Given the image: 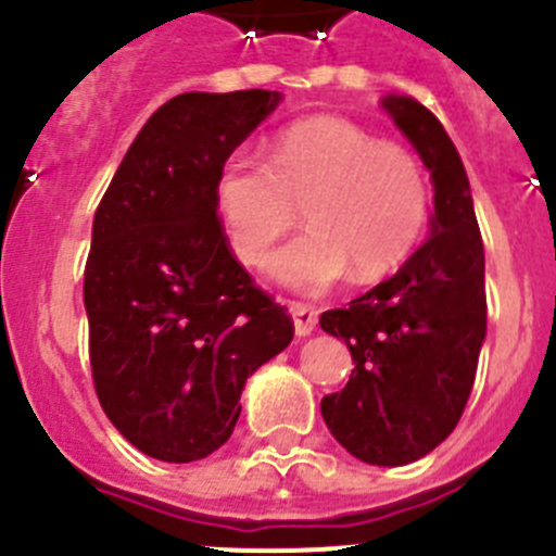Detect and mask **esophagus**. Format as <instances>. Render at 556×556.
<instances>
[{"label": "esophagus", "mask_w": 556, "mask_h": 556, "mask_svg": "<svg viewBox=\"0 0 556 556\" xmlns=\"http://www.w3.org/2000/svg\"><path fill=\"white\" fill-rule=\"evenodd\" d=\"M289 312H292L294 320V333L298 337H308V333L317 328V308L308 306V303H289Z\"/></svg>", "instance_id": "obj_1"}]
</instances>
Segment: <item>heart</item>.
<instances>
[{
    "label": "heart",
    "instance_id": "obj_1",
    "mask_svg": "<svg viewBox=\"0 0 556 556\" xmlns=\"http://www.w3.org/2000/svg\"><path fill=\"white\" fill-rule=\"evenodd\" d=\"M230 250L255 267L306 214L312 228L275 255L294 289H323L353 269L372 281L404 262L429 219L431 191L415 152L342 116H308L273 139L267 164L233 152L214 180Z\"/></svg>",
    "mask_w": 556,
    "mask_h": 556
}]
</instances>
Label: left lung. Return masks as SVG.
I'll return each mask as SVG.
<instances>
[{"mask_svg":"<svg viewBox=\"0 0 556 556\" xmlns=\"http://www.w3.org/2000/svg\"><path fill=\"white\" fill-rule=\"evenodd\" d=\"M384 108L434 180L431 236L392 278L320 314L323 331L345 339L356 365L320 412L342 448L392 468L434 451L459 424L488 331V294L484 244L454 141L412 97H387Z\"/></svg>","mask_w":556,"mask_h":556,"instance_id":"1","label":"left lung"}]
</instances>
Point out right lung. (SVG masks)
<instances>
[{"mask_svg": "<svg viewBox=\"0 0 556 556\" xmlns=\"http://www.w3.org/2000/svg\"><path fill=\"white\" fill-rule=\"evenodd\" d=\"M281 97L264 88L172 97L152 113L91 230L83 301L91 378L108 420L161 462L217 451L248 376L294 323L236 262L214 180Z\"/></svg>", "mask_w": 556, "mask_h": 556, "instance_id": "add662e5", "label": "right lung"}]
</instances>
